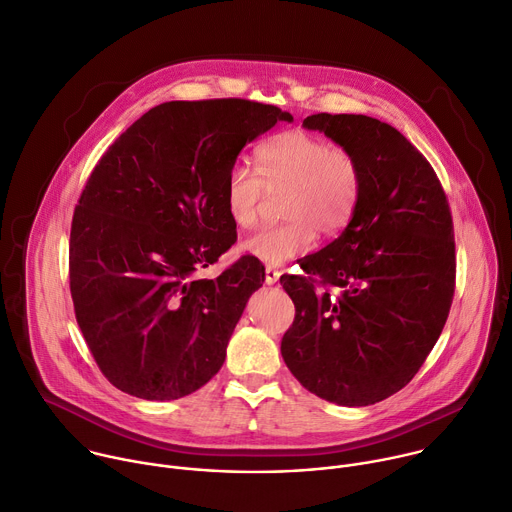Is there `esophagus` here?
Instances as JSON below:
<instances>
[{
	"mask_svg": "<svg viewBox=\"0 0 512 512\" xmlns=\"http://www.w3.org/2000/svg\"><path fill=\"white\" fill-rule=\"evenodd\" d=\"M278 278H280V270H278L276 266H270V264H268V266L264 268V280H266V284H274Z\"/></svg>",
	"mask_w": 512,
	"mask_h": 512,
	"instance_id": "1",
	"label": "esophagus"
}]
</instances>
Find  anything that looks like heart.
<instances>
[{
	"label": "heart",
	"mask_w": 512,
	"mask_h": 512,
	"mask_svg": "<svg viewBox=\"0 0 512 512\" xmlns=\"http://www.w3.org/2000/svg\"><path fill=\"white\" fill-rule=\"evenodd\" d=\"M254 165L256 172L244 163L232 165L222 191L228 218L240 230L254 228L266 197L282 193L278 208L284 220L244 242L254 258L284 264L313 248L317 230L337 236L353 220L363 165L351 149L306 131H284L256 149Z\"/></svg>",
	"instance_id": "1"
}]
</instances>
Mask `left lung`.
Here are the masks:
<instances>
[{
  "label": "left lung",
  "mask_w": 512,
  "mask_h": 512,
  "mask_svg": "<svg viewBox=\"0 0 512 512\" xmlns=\"http://www.w3.org/2000/svg\"><path fill=\"white\" fill-rule=\"evenodd\" d=\"M302 125L359 157L363 191L345 232L280 278L296 311L280 351L311 393L369 405L414 379L446 325L452 212L434 167L391 125L329 113Z\"/></svg>",
  "instance_id": "left-lung-1"
}]
</instances>
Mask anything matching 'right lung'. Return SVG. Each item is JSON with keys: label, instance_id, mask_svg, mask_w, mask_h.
I'll return each instance as SVG.
<instances>
[{"label": "right lung", "instance_id": "right-lung-1", "mask_svg": "<svg viewBox=\"0 0 512 512\" xmlns=\"http://www.w3.org/2000/svg\"><path fill=\"white\" fill-rule=\"evenodd\" d=\"M292 121L246 98L171 100L135 121L94 165L68 248L76 323L117 389L177 399L206 385L264 266L240 256L195 278L236 242L224 181L246 143Z\"/></svg>", "mask_w": 512, "mask_h": 512}]
</instances>
